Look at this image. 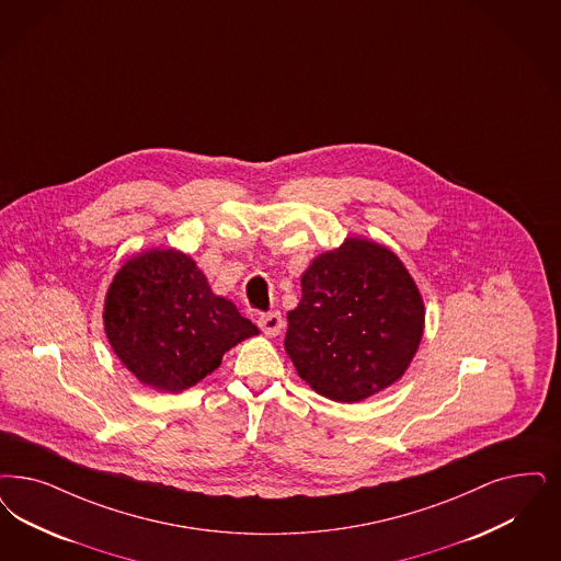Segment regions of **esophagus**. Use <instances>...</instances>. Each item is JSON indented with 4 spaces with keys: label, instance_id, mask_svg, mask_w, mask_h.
<instances>
[{
    "label": "esophagus",
    "instance_id": "obj_1",
    "mask_svg": "<svg viewBox=\"0 0 561 561\" xmlns=\"http://www.w3.org/2000/svg\"><path fill=\"white\" fill-rule=\"evenodd\" d=\"M259 328H261V331H263L265 335H270V337L279 335V331L284 329V319H282V312H277V310H271V312L261 314V317H259Z\"/></svg>",
    "mask_w": 561,
    "mask_h": 561
}]
</instances>
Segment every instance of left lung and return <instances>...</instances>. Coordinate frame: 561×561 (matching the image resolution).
<instances>
[{"label":"left lung","instance_id":"left-lung-1","mask_svg":"<svg viewBox=\"0 0 561 561\" xmlns=\"http://www.w3.org/2000/svg\"><path fill=\"white\" fill-rule=\"evenodd\" d=\"M286 352L298 375L335 402H360L398 381L423 337L425 307L402 261L348 238L302 275Z\"/></svg>","mask_w":561,"mask_h":561}]
</instances>
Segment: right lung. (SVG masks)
<instances>
[{
	"label": "right lung",
	"mask_w": 561,
	"mask_h": 561,
	"mask_svg": "<svg viewBox=\"0 0 561 561\" xmlns=\"http://www.w3.org/2000/svg\"><path fill=\"white\" fill-rule=\"evenodd\" d=\"M103 319L119 360L159 391L193 387L228 350L259 333L178 251L130 259L107 291Z\"/></svg>",
	"instance_id": "add662e5"
}]
</instances>
